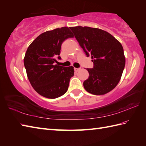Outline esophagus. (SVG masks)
Segmentation results:
<instances>
[{"instance_id":"obj_1","label":"esophagus","mask_w":146,"mask_h":146,"mask_svg":"<svg viewBox=\"0 0 146 146\" xmlns=\"http://www.w3.org/2000/svg\"><path fill=\"white\" fill-rule=\"evenodd\" d=\"M80 70V68H74V70H75L76 72H77V71H78Z\"/></svg>"}]
</instances>
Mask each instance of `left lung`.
<instances>
[{"label": "left lung", "mask_w": 146, "mask_h": 146, "mask_svg": "<svg viewBox=\"0 0 146 146\" xmlns=\"http://www.w3.org/2000/svg\"><path fill=\"white\" fill-rule=\"evenodd\" d=\"M87 57L91 56L93 68H86L89 77L83 82L88 92L104 95L119 83L125 64L123 49L119 41L104 30L90 27H71Z\"/></svg>", "instance_id": "8db88e82"}]
</instances>
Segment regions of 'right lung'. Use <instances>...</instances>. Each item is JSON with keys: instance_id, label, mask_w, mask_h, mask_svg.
<instances>
[{"instance_id": "obj_1", "label": "right lung", "mask_w": 146, "mask_h": 146, "mask_svg": "<svg viewBox=\"0 0 146 146\" xmlns=\"http://www.w3.org/2000/svg\"><path fill=\"white\" fill-rule=\"evenodd\" d=\"M73 37L68 27L57 28L40 35L27 48L24 66L31 84L39 95L56 98L67 92L73 67L60 66L55 62L56 58L61 60L62 43Z\"/></svg>"}]
</instances>
